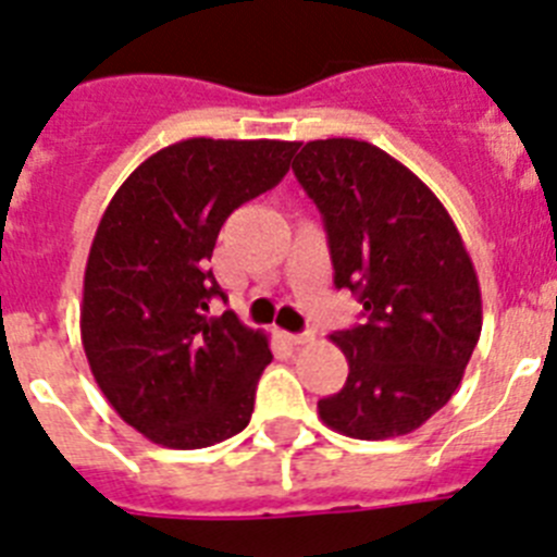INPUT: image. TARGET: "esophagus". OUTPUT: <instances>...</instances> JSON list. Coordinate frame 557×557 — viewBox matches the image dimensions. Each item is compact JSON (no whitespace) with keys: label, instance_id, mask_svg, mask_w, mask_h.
Listing matches in <instances>:
<instances>
[{"label":"esophagus","instance_id":"esophagus-1","mask_svg":"<svg viewBox=\"0 0 557 557\" xmlns=\"http://www.w3.org/2000/svg\"><path fill=\"white\" fill-rule=\"evenodd\" d=\"M285 338L292 345H308V342H313V333H285Z\"/></svg>","mask_w":557,"mask_h":557}]
</instances>
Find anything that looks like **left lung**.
I'll return each instance as SVG.
<instances>
[{"instance_id": "1", "label": "left lung", "mask_w": 557, "mask_h": 557, "mask_svg": "<svg viewBox=\"0 0 557 557\" xmlns=\"http://www.w3.org/2000/svg\"><path fill=\"white\" fill-rule=\"evenodd\" d=\"M292 168L325 221L333 283L364 306V325L331 336L350 372L319 418L356 440L414 432L451 400L480 342L466 244L440 198L372 143L313 139Z\"/></svg>"}]
</instances>
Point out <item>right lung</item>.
<instances>
[{"label": "right lung", "instance_id": "add662e5", "mask_svg": "<svg viewBox=\"0 0 557 557\" xmlns=\"http://www.w3.org/2000/svg\"><path fill=\"white\" fill-rule=\"evenodd\" d=\"M299 143L207 139L145 159L106 207L84 274L81 342L114 412L164 448L244 432L269 336L224 299L207 260L232 210L272 190Z\"/></svg>", "mask_w": 557, "mask_h": 557}]
</instances>
